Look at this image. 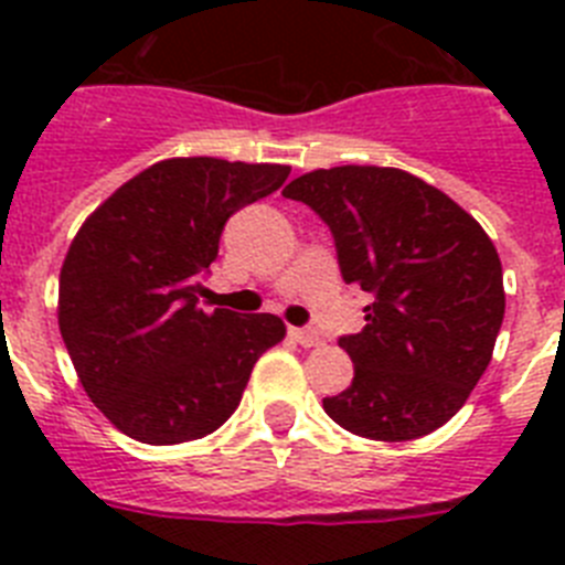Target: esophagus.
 I'll list each match as a JSON object with an SVG mask.
<instances>
[{
    "label": "esophagus",
    "instance_id": "34e87169",
    "mask_svg": "<svg viewBox=\"0 0 565 565\" xmlns=\"http://www.w3.org/2000/svg\"><path fill=\"white\" fill-rule=\"evenodd\" d=\"M291 337L294 342H299L302 348H317V344H322V337H319V331H313V328H291Z\"/></svg>",
    "mask_w": 565,
    "mask_h": 565
}]
</instances>
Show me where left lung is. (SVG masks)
<instances>
[{
  "label": "left lung",
  "instance_id": "obj_1",
  "mask_svg": "<svg viewBox=\"0 0 565 565\" xmlns=\"http://www.w3.org/2000/svg\"><path fill=\"white\" fill-rule=\"evenodd\" d=\"M333 234L344 282L373 297L367 326L339 337L353 382L322 398L353 436L411 441L463 407L503 322V271L476 217L391 167H333L282 189Z\"/></svg>",
  "mask_w": 565,
  "mask_h": 565
}]
</instances>
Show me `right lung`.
Wrapping results in <instances>:
<instances>
[{
	"label": "right lung",
	"instance_id": "add662e5",
	"mask_svg": "<svg viewBox=\"0 0 565 565\" xmlns=\"http://www.w3.org/2000/svg\"><path fill=\"white\" fill-rule=\"evenodd\" d=\"M288 167L172 158L135 174L78 228L58 277V328L84 391L121 433L181 444L237 411L252 367L286 337L274 313L198 308L226 221Z\"/></svg>",
	"mask_w": 565,
	"mask_h": 565
}]
</instances>
